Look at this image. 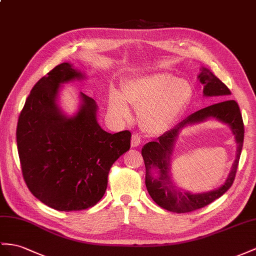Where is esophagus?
<instances>
[{"label": "esophagus", "instance_id": "obj_1", "mask_svg": "<svg viewBox=\"0 0 256 256\" xmlns=\"http://www.w3.org/2000/svg\"><path fill=\"white\" fill-rule=\"evenodd\" d=\"M140 136L138 134H133L130 145H132V147H137L140 146Z\"/></svg>", "mask_w": 256, "mask_h": 256}]
</instances>
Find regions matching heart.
Returning a JSON list of instances; mask_svg holds the SVG:
<instances>
[{
    "mask_svg": "<svg viewBox=\"0 0 256 256\" xmlns=\"http://www.w3.org/2000/svg\"><path fill=\"white\" fill-rule=\"evenodd\" d=\"M192 97V88L187 81L168 72H154L128 81L123 94L111 90L108 108L114 116L126 119L130 116L128 102L138 108L142 128L160 134L173 126Z\"/></svg>",
    "mask_w": 256,
    "mask_h": 256,
    "instance_id": "heart-1",
    "label": "heart"
}]
</instances>
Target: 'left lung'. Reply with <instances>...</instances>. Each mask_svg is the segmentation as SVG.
Listing matches in <instances>:
<instances>
[{
  "label": "left lung",
  "instance_id": "1",
  "mask_svg": "<svg viewBox=\"0 0 256 256\" xmlns=\"http://www.w3.org/2000/svg\"><path fill=\"white\" fill-rule=\"evenodd\" d=\"M198 78L204 85L203 88L204 96H227L232 94L226 85L206 68L201 69V74L198 76ZM210 117H215L219 120L228 124L235 135L238 142V154L231 173L224 184L214 191L202 194L180 192L172 185L168 174L169 160H170L174 144L182 128L205 120ZM244 121H242L240 108L234 100H224L214 104L188 116L174 128L158 137L156 142H149L142 149V156L146 166L145 182L150 196L161 208L175 213L192 212L194 210L201 208L218 199L232 187L234 180L242 146H244ZM154 168L158 170L159 178H154L151 174V170Z\"/></svg>",
  "mask_w": 256,
  "mask_h": 256
}]
</instances>
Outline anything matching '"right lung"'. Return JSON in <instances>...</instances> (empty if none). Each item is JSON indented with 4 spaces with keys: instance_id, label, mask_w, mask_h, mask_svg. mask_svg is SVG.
Listing matches in <instances>:
<instances>
[{
    "instance_id": "obj_1",
    "label": "right lung",
    "mask_w": 256,
    "mask_h": 256,
    "mask_svg": "<svg viewBox=\"0 0 256 256\" xmlns=\"http://www.w3.org/2000/svg\"><path fill=\"white\" fill-rule=\"evenodd\" d=\"M84 76L62 62L31 90L17 124V148L24 180L31 194L58 211L94 206L108 184L114 161L130 147V132L110 134L96 119L93 98L80 94L74 116L58 107L60 85Z\"/></svg>"
}]
</instances>
